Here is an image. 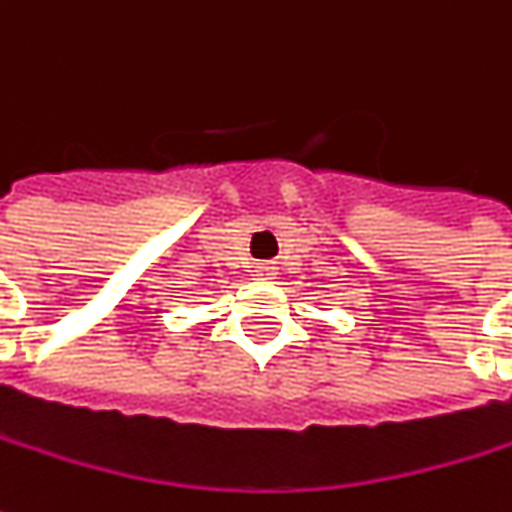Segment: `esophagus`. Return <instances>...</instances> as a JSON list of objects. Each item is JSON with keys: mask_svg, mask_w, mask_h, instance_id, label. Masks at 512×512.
<instances>
[{"mask_svg": "<svg viewBox=\"0 0 512 512\" xmlns=\"http://www.w3.org/2000/svg\"><path fill=\"white\" fill-rule=\"evenodd\" d=\"M257 271H260V274H266V277H269L271 271H274V263H260V266H257Z\"/></svg>", "mask_w": 512, "mask_h": 512, "instance_id": "obj_1", "label": "esophagus"}]
</instances>
